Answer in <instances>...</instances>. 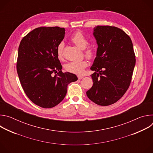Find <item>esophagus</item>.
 <instances>
[{"instance_id": "34e87169", "label": "esophagus", "mask_w": 153, "mask_h": 153, "mask_svg": "<svg viewBox=\"0 0 153 153\" xmlns=\"http://www.w3.org/2000/svg\"><path fill=\"white\" fill-rule=\"evenodd\" d=\"M77 77H78V79H82L83 77V76H80V75H78V76H77Z\"/></svg>"}]
</instances>
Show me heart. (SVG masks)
Segmentation results:
<instances>
[{
	"mask_svg": "<svg viewBox=\"0 0 153 153\" xmlns=\"http://www.w3.org/2000/svg\"><path fill=\"white\" fill-rule=\"evenodd\" d=\"M71 40L77 47L83 50L84 56L87 59H92L94 57L95 51L94 48L91 46H87L88 44V40L80 31L76 32L71 37ZM63 43L60 42L57 47V56L60 60L63 58ZM88 65V63L86 60L70 62L65 65V69L70 73L81 74Z\"/></svg>",
	"mask_w": 153,
	"mask_h": 153,
	"instance_id": "1",
	"label": "heart"
}]
</instances>
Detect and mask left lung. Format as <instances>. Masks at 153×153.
Returning a JSON list of instances; mask_svg holds the SVG:
<instances>
[{
    "instance_id": "left-lung-1",
    "label": "left lung",
    "mask_w": 153,
    "mask_h": 153,
    "mask_svg": "<svg viewBox=\"0 0 153 153\" xmlns=\"http://www.w3.org/2000/svg\"><path fill=\"white\" fill-rule=\"evenodd\" d=\"M93 34L98 45L91 67L93 86L86 91L95 103L108 106L116 103L126 93L136 64L133 42L122 30L113 26H97Z\"/></svg>"
}]
</instances>
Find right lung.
<instances>
[{
  "label": "right lung",
  "mask_w": 153,
  "mask_h": 153,
  "mask_svg": "<svg viewBox=\"0 0 153 153\" xmlns=\"http://www.w3.org/2000/svg\"><path fill=\"white\" fill-rule=\"evenodd\" d=\"M65 31L59 27H38L24 36L19 47L16 68L20 84L30 100L42 108L58 105L68 83L77 80L75 74L62 71L57 56Z\"/></svg>",
  "instance_id": "obj_1"
}]
</instances>
